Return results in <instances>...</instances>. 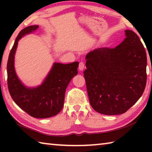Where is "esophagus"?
<instances>
[{"label": "esophagus", "mask_w": 152, "mask_h": 152, "mask_svg": "<svg viewBox=\"0 0 152 152\" xmlns=\"http://www.w3.org/2000/svg\"><path fill=\"white\" fill-rule=\"evenodd\" d=\"M84 62L81 61V62H80V64H79L78 69L80 71H82L84 70Z\"/></svg>", "instance_id": "obj_1"}]
</instances>
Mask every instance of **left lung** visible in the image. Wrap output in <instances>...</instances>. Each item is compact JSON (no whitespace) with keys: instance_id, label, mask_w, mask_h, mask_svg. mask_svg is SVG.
<instances>
[{"instance_id":"1","label":"left lung","mask_w":152,"mask_h":152,"mask_svg":"<svg viewBox=\"0 0 152 152\" xmlns=\"http://www.w3.org/2000/svg\"><path fill=\"white\" fill-rule=\"evenodd\" d=\"M116 48H102L86 56L84 76L91 107L107 115L123 114L145 88L147 56L140 37L132 30Z\"/></svg>"}]
</instances>
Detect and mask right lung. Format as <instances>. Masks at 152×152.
<instances>
[{
	"mask_svg": "<svg viewBox=\"0 0 152 152\" xmlns=\"http://www.w3.org/2000/svg\"><path fill=\"white\" fill-rule=\"evenodd\" d=\"M38 27L31 25L18 35L7 62V84L12 100L20 109L33 117L45 119L55 116L62 109L66 88L72 78L78 74L79 63H53L42 84L35 87L24 85L15 72V55L19 39L36 31Z\"/></svg>",
	"mask_w": 152,
	"mask_h": 152,
	"instance_id": "right-lung-1",
	"label": "right lung"
}]
</instances>
